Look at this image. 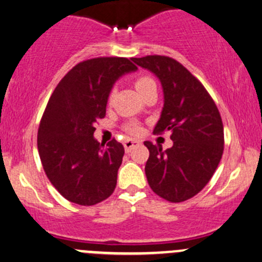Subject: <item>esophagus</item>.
<instances>
[{"label": "esophagus", "mask_w": 262, "mask_h": 262, "mask_svg": "<svg viewBox=\"0 0 262 262\" xmlns=\"http://www.w3.org/2000/svg\"><path fill=\"white\" fill-rule=\"evenodd\" d=\"M138 144H139L138 140H136V139H125V140H124V149H125V152L128 153V152H130V150L133 149V148L136 147V145H138Z\"/></svg>", "instance_id": "obj_1"}]
</instances>
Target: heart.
I'll use <instances>...</instances> for the list:
<instances>
[{
  "label": "heart",
  "instance_id": "b5f03b06",
  "mask_svg": "<svg viewBox=\"0 0 262 262\" xmlns=\"http://www.w3.org/2000/svg\"><path fill=\"white\" fill-rule=\"evenodd\" d=\"M152 85H156V82H154L153 79L148 78V76H140V78L136 80V88L139 92V94H142L145 89H148V88L152 86ZM113 95H114V92H110L109 100H112ZM126 130L130 134H139L142 129H140V126L137 123H130L126 125Z\"/></svg>",
  "mask_w": 262,
  "mask_h": 262
}]
</instances>
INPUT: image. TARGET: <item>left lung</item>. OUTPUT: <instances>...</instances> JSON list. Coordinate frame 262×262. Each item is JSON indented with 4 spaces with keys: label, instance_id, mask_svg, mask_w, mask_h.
<instances>
[{
    "label": "left lung",
    "instance_id": "left-lung-1",
    "mask_svg": "<svg viewBox=\"0 0 262 262\" xmlns=\"http://www.w3.org/2000/svg\"><path fill=\"white\" fill-rule=\"evenodd\" d=\"M133 61L161 81L164 104L153 133L169 130L173 140L166 150L144 142L149 149L147 181L159 197L182 202L203 189L219 167L224 153L221 115L205 86L174 59L150 55Z\"/></svg>",
    "mask_w": 262,
    "mask_h": 262
}]
</instances>
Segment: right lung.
<instances>
[{
  "instance_id": "1",
  "label": "right lung",
  "mask_w": 262,
  "mask_h": 262,
  "mask_svg": "<svg viewBox=\"0 0 262 262\" xmlns=\"http://www.w3.org/2000/svg\"><path fill=\"white\" fill-rule=\"evenodd\" d=\"M137 66L125 57H96L79 62L52 93L37 133V149L52 186L66 200L93 206L117 186L124 147L94 138L95 123L105 117L115 81Z\"/></svg>"
}]
</instances>
